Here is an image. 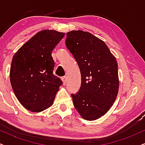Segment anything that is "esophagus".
<instances>
[{
  "label": "esophagus",
  "mask_w": 145,
  "mask_h": 145,
  "mask_svg": "<svg viewBox=\"0 0 145 145\" xmlns=\"http://www.w3.org/2000/svg\"><path fill=\"white\" fill-rule=\"evenodd\" d=\"M61 79H62V81H63V84L64 85H65L67 83V77L63 76V77H62Z\"/></svg>",
  "instance_id": "obj_1"
}]
</instances>
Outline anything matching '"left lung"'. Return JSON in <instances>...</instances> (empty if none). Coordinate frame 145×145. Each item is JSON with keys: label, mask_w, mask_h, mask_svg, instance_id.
<instances>
[{"label": "left lung", "mask_w": 145, "mask_h": 145, "mask_svg": "<svg viewBox=\"0 0 145 145\" xmlns=\"http://www.w3.org/2000/svg\"><path fill=\"white\" fill-rule=\"evenodd\" d=\"M65 45L81 73V86L71 94L84 119L94 120L108 111L118 92V64L106 43L89 32L67 33Z\"/></svg>", "instance_id": "1"}]
</instances>
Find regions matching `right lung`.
<instances>
[{"instance_id":"1","label":"right lung","mask_w":145,"mask_h":145,"mask_svg":"<svg viewBox=\"0 0 145 145\" xmlns=\"http://www.w3.org/2000/svg\"><path fill=\"white\" fill-rule=\"evenodd\" d=\"M65 33L55 30L37 33L12 57L10 80L16 98L25 108L39 112L54 104L63 82L54 76L51 54Z\"/></svg>"}]
</instances>
